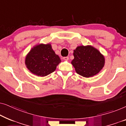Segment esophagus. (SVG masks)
Listing matches in <instances>:
<instances>
[{
	"mask_svg": "<svg viewBox=\"0 0 126 126\" xmlns=\"http://www.w3.org/2000/svg\"><path fill=\"white\" fill-rule=\"evenodd\" d=\"M63 59L65 60V61H67V60H69V57H63Z\"/></svg>",
	"mask_w": 126,
	"mask_h": 126,
	"instance_id": "esophagus-1",
	"label": "esophagus"
}]
</instances>
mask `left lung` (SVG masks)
I'll return each instance as SVG.
<instances>
[{"instance_id":"left-lung-1","label":"left lung","mask_w":126,"mask_h":126,"mask_svg":"<svg viewBox=\"0 0 126 126\" xmlns=\"http://www.w3.org/2000/svg\"><path fill=\"white\" fill-rule=\"evenodd\" d=\"M71 63L79 75L90 77L97 74L104 65V56L91 46H78L73 53Z\"/></svg>"}]
</instances>
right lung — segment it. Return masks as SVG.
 <instances>
[{
  "label": "right lung",
  "instance_id": "1",
  "mask_svg": "<svg viewBox=\"0 0 126 126\" xmlns=\"http://www.w3.org/2000/svg\"><path fill=\"white\" fill-rule=\"evenodd\" d=\"M61 61L50 44H39L32 48L26 57L25 64L32 73L44 77L54 72Z\"/></svg>",
  "mask_w": 126,
  "mask_h": 126
}]
</instances>
